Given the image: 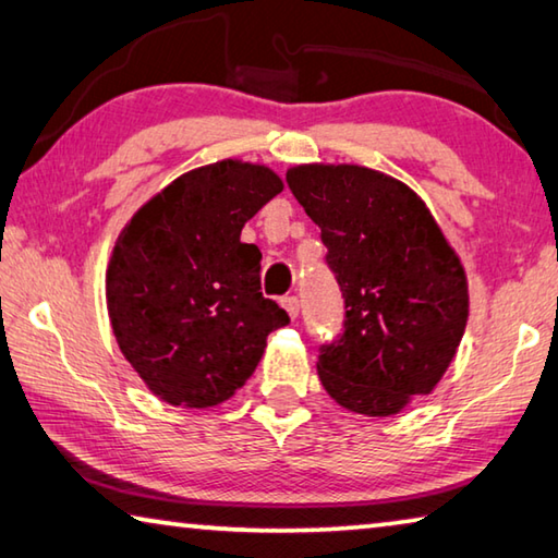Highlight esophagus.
I'll return each instance as SVG.
<instances>
[{
  "label": "esophagus",
  "mask_w": 558,
  "mask_h": 558,
  "mask_svg": "<svg viewBox=\"0 0 558 558\" xmlns=\"http://www.w3.org/2000/svg\"><path fill=\"white\" fill-rule=\"evenodd\" d=\"M280 305L286 307V313H288L292 319H295V317L300 315V300H298L295 295H286V298L280 300Z\"/></svg>",
  "instance_id": "esophagus-1"
}]
</instances>
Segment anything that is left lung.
<instances>
[{
  "label": "left lung",
  "instance_id": "obj_1",
  "mask_svg": "<svg viewBox=\"0 0 558 558\" xmlns=\"http://www.w3.org/2000/svg\"><path fill=\"white\" fill-rule=\"evenodd\" d=\"M290 192L319 226L344 298L342 332L319 344L332 399L364 415L399 413L426 396L465 332L468 282L456 251L399 179L356 165L290 169Z\"/></svg>",
  "mask_w": 558,
  "mask_h": 558
}]
</instances>
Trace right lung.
<instances>
[{"label": "right lung", "mask_w": 558, "mask_h": 558, "mask_svg": "<svg viewBox=\"0 0 558 558\" xmlns=\"http://www.w3.org/2000/svg\"><path fill=\"white\" fill-rule=\"evenodd\" d=\"M282 192L276 172L223 159L149 199L112 251L106 298L118 344L172 405L206 409L241 389L290 317L260 292V251L241 229Z\"/></svg>", "instance_id": "1"}]
</instances>
